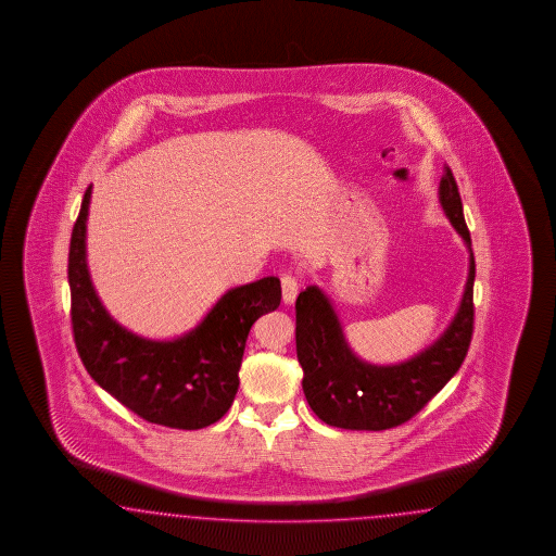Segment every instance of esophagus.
Wrapping results in <instances>:
<instances>
[{
  "mask_svg": "<svg viewBox=\"0 0 556 556\" xmlns=\"http://www.w3.org/2000/svg\"><path fill=\"white\" fill-rule=\"evenodd\" d=\"M298 289H300V283H298V279L293 275H283L281 277V291H283V303L286 305H291V303L295 302Z\"/></svg>",
  "mask_w": 556,
  "mask_h": 556,
  "instance_id": "34e87169",
  "label": "esophagus"
}]
</instances>
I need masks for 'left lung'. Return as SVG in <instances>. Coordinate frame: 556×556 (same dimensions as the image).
<instances>
[{"instance_id": "8db88e82", "label": "left lung", "mask_w": 556, "mask_h": 556, "mask_svg": "<svg viewBox=\"0 0 556 556\" xmlns=\"http://www.w3.org/2000/svg\"><path fill=\"white\" fill-rule=\"evenodd\" d=\"M438 200L469 249V275L455 318L440 337L404 363L372 365L349 346L337 309L320 287H305L295 302V344L302 388L314 414L344 430H388L414 418L456 370L472 337L475 256L455 175L444 167Z\"/></svg>"}]
</instances>
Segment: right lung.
Masks as SVG:
<instances>
[{
    "mask_svg": "<svg viewBox=\"0 0 556 556\" xmlns=\"http://www.w3.org/2000/svg\"><path fill=\"white\" fill-rule=\"evenodd\" d=\"M85 191L68 247L71 324L91 379L142 420L200 430L235 402L238 369L254 321L281 303L277 277L228 289L195 328L173 340L138 337L103 307L87 269Z\"/></svg>",
    "mask_w": 556,
    "mask_h": 556,
    "instance_id": "right-lung-1",
    "label": "right lung"
}]
</instances>
